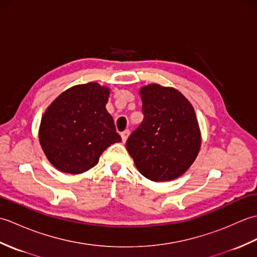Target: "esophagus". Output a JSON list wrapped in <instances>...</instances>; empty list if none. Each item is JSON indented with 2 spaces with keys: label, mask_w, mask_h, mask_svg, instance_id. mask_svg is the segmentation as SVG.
Masks as SVG:
<instances>
[{
  "label": "esophagus",
  "mask_w": 257,
  "mask_h": 257,
  "mask_svg": "<svg viewBox=\"0 0 257 257\" xmlns=\"http://www.w3.org/2000/svg\"><path fill=\"white\" fill-rule=\"evenodd\" d=\"M120 136H121V139L123 143H125L128 139V136H129V130H124V132H122L121 134H120Z\"/></svg>",
  "instance_id": "1"
}]
</instances>
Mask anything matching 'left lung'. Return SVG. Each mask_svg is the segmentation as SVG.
Returning <instances> with one entry per match:
<instances>
[{"label": "left lung", "instance_id": "8db88e82", "mask_svg": "<svg viewBox=\"0 0 257 257\" xmlns=\"http://www.w3.org/2000/svg\"><path fill=\"white\" fill-rule=\"evenodd\" d=\"M144 120L127 140L139 172L152 181H169L188 170L201 147L194 109L181 92L158 84L140 90Z\"/></svg>", "mask_w": 257, "mask_h": 257}]
</instances>
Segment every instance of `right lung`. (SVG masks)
Here are the masks:
<instances>
[{
    "label": "right lung",
    "mask_w": 257,
    "mask_h": 257,
    "mask_svg": "<svg viewBox=\"0 0 257 257\" xmlns=\"http://www.w3.org/2000/svg\"><path fill=\"white\" fill-rule=\"evenodd\" d=\"M109 89L97 83L74 86L47 108L40 143L59 171L78 174L95 167L109 146L121 138L107 111Z\"/></svg>",
    "instance_id": "1"
}]
</instances>
